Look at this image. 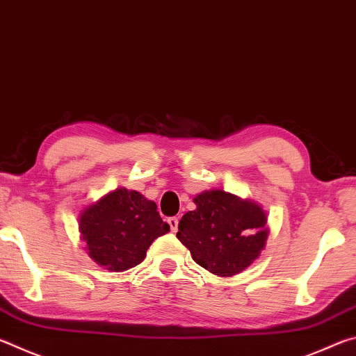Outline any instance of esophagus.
Returning <instances> with one entry per match:
<instances>
[{
  "label": "esophagus",
  "mask_w": 356,
  "mask_h": 356,
  "mask_svg": "<svg viewBox=\"0 0 356 356\" xmlns=\"http://www.w3.org/2000/svg\"><path fill=\"white\" fill-rule=\"evenodd\" d=\"M168 225H170V227H171V231H172V232H177V227H179V220H177V216H171V218L168 220Z\"/></svg>",
  "instance_id": "34e87169"
}]
</instances>
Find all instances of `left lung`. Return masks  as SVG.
<instances>
[{"label": "left lung", "mask_w": 356, "mask_h": 356, "mask_svg": "<svg viewBox=\"0 0 356 356\" xmlns=\"http://www.w3.org/2000/svg\"><path fill=\"white\" fill-rule=\"evenodd\" d=\"M196 209L179 221L177 238L210 273L234 276L256 261L268 237L261 206L222 190L197 195Z\"/></svg>", "instance_id": "left-lung-1"}]
</instances>
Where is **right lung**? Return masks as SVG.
<instances>
[{"label": "right lung", "instance_id": "add662e5", "mask_svg": "<svg viewBox=\"0 0 356 356\" xmlns=\"http://www.w3.org/2000/svg\"><path fill=\"white\" fill-rule=\"evenodd\" d=\"M78 225L89 257L111 272L141 264L154 240L170 231L156 204L127 188L110 191L84 209Z\"/></svg>", "mask_w": 356, "mask_h": 356}]
</instances>
